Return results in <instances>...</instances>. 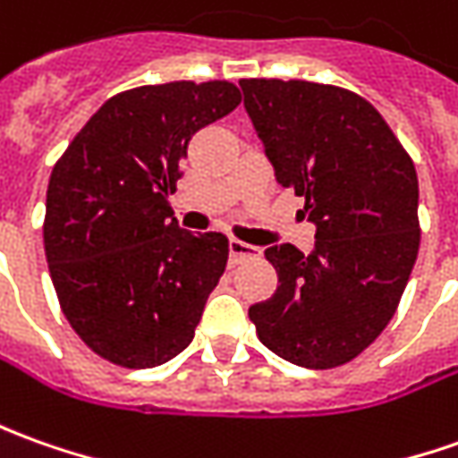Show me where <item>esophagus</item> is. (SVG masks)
Here are the masks:
<instances>
[{"instance_id":"obj_1","label":"esophagus","mask_w":458,"mask_h":458,"mask_svg":"<svg viewBox=\"0 0 458 458\" xmlns=\"http://www.w3.org/2000/svg\"><path fill=\"white\" fill-rule=\"evenodd\" d=\"M228 248H230V260H233V263H241V260H245V258H258V255H260V248H255V245H250V242L238 241V238H233Z\"/></svg>"}]
</instances>
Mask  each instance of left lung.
<instances>
[{
    "label": "left lung",
    "mask_w": 458,
    "mask_h": 458,
    "mask_svg": "<svg viewBox=\"0 0 458 458\" xmlns=\"http://www.w3.org/2000/svg\"><path fill=\"white\" fill-rule=\"evenodd\" d=\"M276 180L306 198L316 248L270 245L278 288L248 316L281 359L335 369L381 335L419 255V177L371 102L306 80H241Z\"/></svg>",
    "instance_id": "left-lung-1"
}]
</instances>
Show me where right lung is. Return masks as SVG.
I'll use <instances>...</instances> for the list:
<instances>
[{"mask_svg": "<svg viewBox=\"0 0 458 458\" xmlns=\"http://www.w3.org/2000/svg\"><path fill=\"white\" fill-rule=\"evenodd\" d=\"M238 105L225 80L135 87L107 99L55 165L47 266L64 318L105 360L152 369L190 346L228 238L182 230L167 198L190 138Z\"/></svg>", "mask_w": 458, "mask_h": 458, "instance_id": "1", "label": "right lung"}]
</instances>
